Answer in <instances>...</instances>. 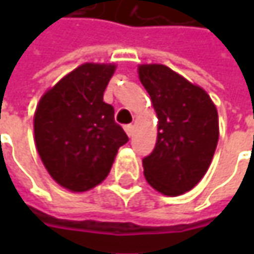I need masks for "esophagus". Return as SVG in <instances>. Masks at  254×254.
I'll list each match as a JSON object with an SVG mask.
<instances>
[{
  "label": "esophagus",
  "instance_id": "1",
  "mask_svg": "<svg viewBox=\"0 0 254 254\" xmlns=\"http://www.w3.org/2000/svg\"><path fill=\"white\" fill-rule=\"evenodd\" d=\"M124 130L127 132V135L128 137H132V134H134V126L132 124H127V126H124Z\"/></svg>",
  "mask_w": 254,
  "mask_h": 254
}]
</instances>
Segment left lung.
Listing matches in <instances>:
<instances>
[{
    "instance_id": "obj_1",
    "label": "left lung",
    "mask_w": 254,
    "mask_h": 254,
    "mask_svg": "<svg viewBox=\"0 0 254 254\" xmlns=\"http://www.w3.org/2000/svg\"><path fill=\"white\" fill-rule=\"evenodd\" d=\"M138 76L158 117L155 148L142 160L145 180L167 196L185 193L209 168L219 138L218 110L203 89L164 64H141Z\"/></svg>"
}]
</instances>
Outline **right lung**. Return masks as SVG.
<instances>
[{"label": "right lung", "mask_w": 254, "mask_h": 254, "mask_svg": "<svg viewBox=\"0 0 254 254\" xmlns=\"http://www.w3.org/2000/svg\"><path fill=\"white\" fill-rule=\"evenodd\" d=\"M116 66L84 64L45 93L36 107V150L59 185L84 192L99 185L112 170L119 148L128 141L114 122L103 93Z\"/></svg>", "instance_id": "1"}]
</instances>
